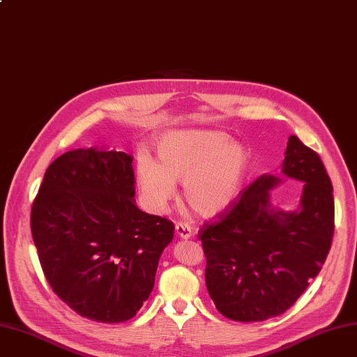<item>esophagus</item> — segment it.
I'll use <instances>...</instances> for the list:
<instances>
[{
  "label": "esophagus",
  "instance_id": "34e87169",
  "mask_svg": "<svg viewBox=\"0 0 357 357\" xmlns=\"http://www.w3.org/2000/svg\"><path fill=\"white\" fill-rule=\"evenodd\" d=\"M175 233L181 238H190L192 237V229L186 222H178L175 226Z\"/></svg>",
  "mask_w": 357,
  "mask_h": 357
}]
</instances>
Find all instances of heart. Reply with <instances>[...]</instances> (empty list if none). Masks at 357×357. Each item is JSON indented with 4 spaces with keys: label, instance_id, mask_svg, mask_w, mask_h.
Wrapping results in <instances>:
<instances>
[{
    "label": "heart",
    "instance_id": "b5f03b06",
    "mask_svg": "<svg viewBox=\"0 0 357 357\" xmlns=\"http://www.w3.org/2000/svg\"><path fill=\"white\" fill-rule=\"evenodd\" d=\"M159 163L137 159V178L150 208L162 213L183 181V199L201 217H213L233 201L245 174L243 147L218 131H171L158 144Z\"/></svg>",
    "mask_w": 357,
    "mask_h": 357
}]
</instances>
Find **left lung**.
<instances>
[{
	"label": "left lung",
	"mask_w": 357,
	"mask_h": 357,
	"mask_svg": "<svg viewBox=\"0 0 357 357\" xmlns=\"http://www.w3.org/2000/svg\"><path fill=\"white\" fill-rule=\"evenodd\" d=\"M280 172L304 182L298 208L271 202L279 176H259L201 227L205 284L217 310L234 321L284 314L318 275L334 231L333 186L314 150L291 136Z\"/></svg>",
	"instance_id": "left-lung-1"
}]
</instances>
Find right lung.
Returning a JSON list of instances; mask_svg holds the SVG:
<instances>
[{"label": "right lung", "instance_id": "1", "mask_svg": "<svg viewBox=\"0 0 357 357\" xmlns=\"http://www.w3.org/2000/svg\"><path fill=\"white\" fill-rule=\"evenodd\" d=\"M133 156L77 149L50 163L31 207V234L53 292L79 315L123 323L155 285L174 222L135 201Z\"/></svg>", "mask_w": 357, "mask_h": 357}]
</instances>
